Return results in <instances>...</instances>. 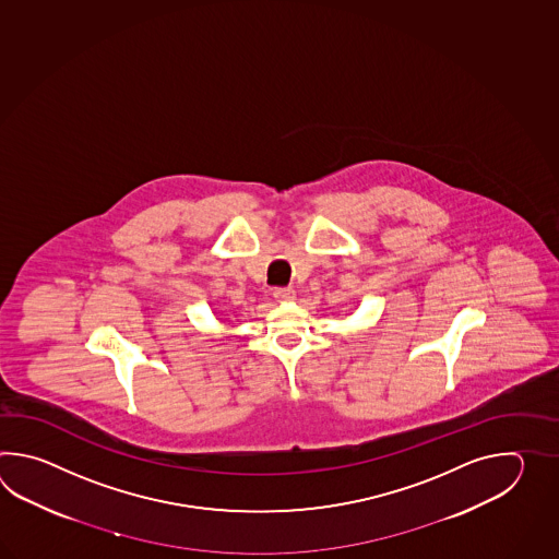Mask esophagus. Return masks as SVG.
<instances>
[{
  "label": "esophagus",
  "instance_id": "1",
  "mask_svg": "<svg viewBox=\"0 0 559 559\" xmlns=\"http://www.w3.org/2000/svg\"><path fill=\"white\" fill-rule=\"evenodd\" d=\"M274 297L277 301H292L296 297V292L292 287H275Z\"/></svg>",
  "mask_w": 559,
  "mask_h": 559
}]
</instances>
